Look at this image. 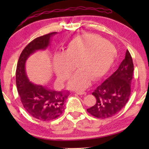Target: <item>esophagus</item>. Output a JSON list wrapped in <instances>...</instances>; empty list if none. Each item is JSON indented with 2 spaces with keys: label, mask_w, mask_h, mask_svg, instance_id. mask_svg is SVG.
<instances>
[{
  "label": "esophagus",
  "mask_w": 149,
  "mask_h": 149,
  "mask_svg": "<svg viewBox=\"0 0 149 149\" xmlns=\"http://www.w3.org/2000/svg\"><path fill=\"white\" fill-rule=\"evenodd\" d=\"M76 93L77 94L81 95H85L86 94V92H85V91H77Z\"/></svg>",
  "instance_id": "1"
}]
</instances>
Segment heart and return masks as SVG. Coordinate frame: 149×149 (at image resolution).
I'll return each mask as SVG.
<instances>
[{"label": "heart", "mask_w": 149, "mask_h": 149, "mask_svg": "<svg viewBox=\"0 0 149 149\" xmlns=\"http://www.w3.org/2000/svg\"><path fill=\"white\" fill-rule=\"evenodd\" d=\"M115 47L97 34L85 33L72 38L64 52L54 57V70L60 81L67 80L74 70L68 87L82 90L88 86L91 79L97 80L107 74L115 62Z\"/></svg>", "instance_id": "1"}]
</instances>
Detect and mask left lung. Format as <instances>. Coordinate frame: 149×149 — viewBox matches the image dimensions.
Instances as JSON below:
<instances>
[{
	"label": "left lung",
	"instance_id": "left-lung-1",
	"mask_svg": "<svg viewBox=\"0 0 149 149\" xmlns=\"http://www.w3.org/2000/svg\"><path fill=\"white\" fill-rule=\"evenodd\" d=\"M133 72V60L127 50L125 59L117 70L92 93L96 102L87 111L99 119H107L117 115L130 98Z\"/></svg>",
	"mask_w": 149,
	"mask_h": 149
}]
</instances>
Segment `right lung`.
I'll list each match as a JSON object with an SVG mask.
<instances>
[{
  "instance_id": "add662e5",
  "label": "right lung",
  "mask_w": 149,
  "mask_h": 149,
  "mask_svg": "<svg viewBox=\"0 0 149 149\" xmlns=\"http://www.w3.org/2000/svg\"><path fill=\"white\" fill-rule=\"evenodd\" d=\"M56 33L39 36L30 42L20 54L16 69V85L23 107L32 117L42 121L57 119L62 115L69 93L31 83L26 74L25 64L28 57L36 51L45 49L49 45L52 36Z\"/></svg>"
}]
</instances>
